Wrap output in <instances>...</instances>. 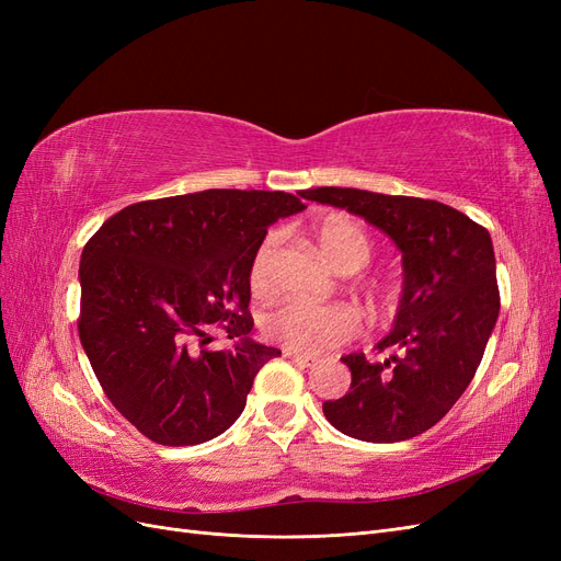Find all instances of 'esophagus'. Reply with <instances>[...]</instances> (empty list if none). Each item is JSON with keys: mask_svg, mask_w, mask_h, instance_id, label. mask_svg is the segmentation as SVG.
I'll return each mask as SVG.
<instances>
[{"mask_svg": "<svg viewBox=\"0 0 561 561\" xmlns=\"http://www.w3.org/2000/svg\"><path fill=\"white\" fill-rule=\"evenodd\" d=\"M283 355L287 360H293L297 367H313L318 363V358H313V355H301V353H295V351H283Z\"/></svg>", "mask_w": 561, "mask_h": 561, "instance_id": "obj_1", "label": "esophagus"}]
</instances>
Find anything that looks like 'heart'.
<instances>
[{
	"label": "heart",
	"instance_id": "b5f03b06",
	"mask_svg": "<svg viewBox=\"0 0 561 561\" xmlns=\"http://www.w3.org/2000/svg\"><path fill=\"white\" fill-rule=\"evenodd\" d=\"M313 236L322 260L336 274H358V271L369 264L371 254H375V245H371L369 236L344 217L325 219V222L316 227ZM276 245L278 236L271 233L260 245V250L254 252L248 274L252 295L264 297L271 293L268 268L271 260H274ZM358 330L360 316L346 307V304L313 307V304L304 301H283L262 318V332L266 334V339L295 353H320L339 346L358 334Z\"/></svg>",
	"mask_w": 561,
	"mask_h": 561
}]
</instances>
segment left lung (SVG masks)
<instances>
[{"label": "left lung", "instance_id": "left-lung-1", "mask_svg": "<svg viewBox=\"0 0 561 561\" xmlns=\"http://www.w3.org/2000/svg\"><path fill=\"white\" fill-rule=\"evenodd\" d=\"M328 203L381 229L402 252V295L393 328L375 344L381 363L348 353L351 390L322 402L336 431L365 443H402L433 428L478 371L499 318L491 236L439 201L318 186Z\"/></svg>", "mask_w": 561, "mask_h": 561}]
</instances>
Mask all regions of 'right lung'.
<instances>
[{"label": "right lung", "instance_id": "add662e5", "mask_svg": "<svg viewBox=\"0 0 561 561\" xmlns=\"http://www.w3.org/2000/svg\"><path fill=\"white\" fill-rule=\"evenodd\" d=\"M285 192L206 190L140 201L110 217L81 252L79 336L105 396L168 447L222 435L245 410L254 375L280 351L250 339V264ZM215 324L234 348L203 352Z\"/></svg>", "mask_w": 561, "mask_h": 561}]
</instances>
